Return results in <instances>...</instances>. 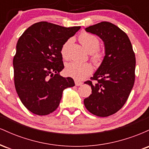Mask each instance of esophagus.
Listing matches in <instances>:
<instances>
[{
    "mask_svg": "<svg viewBox=\"0 0 149 149\" xmlns=\"http://www.w3.org/2000/svg\"><path fill=\"white\" fill-rule=\"evenodd\" d=\"M74 81H75V84H76V86H80V85H83V83H82V82H80V81H78V80H75Z\"/></svg>",
    "mask_w": 149,
    "mask_h": 149,
    "instance_id": "34e87169",
    "label": "esophagus"
}]
</instances>
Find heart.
I'll list each match as a JSON object with an SVG mask.
<instances>
[{
	"label": "heart",
	"instance_id": "b5f03b06",
	"mask_svg": "<svg viewBox=\"0 0 149 149\" xmlns=\"http://www.w3.org/2000/svg\"><path fill=\"white\" fill-rule=\"evenodd\" d=\"M79 41L83 45L88 52L92 53V60L97 63L102 60L103 53L97 50L100 47V40L96 36L89 33H83L79 36ZM71 43V40L69 39L65 42L61 48V54L63 59H68L69 58V45ZM92 68L88 63H78L71 61L68 63L65 67V72L68 76L73 77L75 79L82 80L92 73Z\"/></svg>",
	"mask_w": 149,
	"mask_h": 149
}]
</instances>
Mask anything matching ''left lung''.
I'll use <instances>...</instances> for the list:
<instances>
[{
  "instance_id": "obj_1",
  "label": "left lung",
  "mask_w": 149,
  "mask_h": 149,
  "mask_svg": "<svg viewBox=\"0 0 149 149\" xmlns=\"http://www.w3.org/2000/svg\"><path fill=\"white\" fill-rule=\"evenodd\" d=\"M85 31L103 40L105 56L91 80L92 94L84 100L91 113L107 117L118 111L127 100L135 79L136 59L129 38L117 26L102 22Z\"/></svg>"
}]
</instances>
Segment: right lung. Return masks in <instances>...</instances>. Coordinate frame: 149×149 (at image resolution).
<instances>
[{
	"mask_svg": "<svg viewBox=\"0 0 149 149\" xmlns=\"http://www.w3.org/2000/svg\"><path fill=\"white\" fill-rule=\"evenodd\" d=\"M80 26H61L40 22L19 38L13 59L15 86L24 107L36 115H48L57 109L64 89L75 85L64 78L61 48Z\"/></svg>",
	"mask_w": 149,
	"mask_h": 149,
	"instance_id": "obj_1",
	"label": "right lung"
}]
</instances>
